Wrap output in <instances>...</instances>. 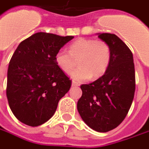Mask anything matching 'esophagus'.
<instances>
[{
  "mask_svg": "<svg viewBox=\"0 0 149 149\" xmlns=\"http://www.w3.org/2000/svg\"><path fill=\"white\" fill-rule=\"evenodd\" d=\"M72 86H79V83H77V81H72Z\"/></svg>",
  "mask_w": 149,
  "mask_h": 149,
  "instance_id": "34e87169",
  "label": "esophagus"
}]
</instances>
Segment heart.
<instances>
[{
	"instance_id": "b5f03b06",
	"label": "heart",
	"mask_w": 149,
	"mask_h": 149,
	"mask_svg": "<svg viewBox=\"0 0 149 149\" xmlns=\"http://www.w3.org/2000/svg\"><path fill=\"white\" fill-rule=\"evenodd\" d=\"M55 63L65 73H68L76 66L71 77L77 81L97 79L106 72L111 60V50L104 40L79 38L69 45L68 52L59 50L55 54Z\"/></svg>"
}]
</instances>
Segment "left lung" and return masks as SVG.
Segmentation results:
<instances>
[{"instance_id": "8db88e82", "label": "left lung", "mask_w": 149, "mask_h": 149, "mask_svg": "<svg viewBox=\"0 0 149 149\" xmlns=\"http://www.w3.org/2000/svg\"><path fill=\"white\" fill-rule=\"evenodd\" d=\"M111 50L108 69L99 79L82 84L77 110L92 130L105 133L122 123L130 109L135 91V71L133 54L114 33H99Z\"/></svg>"}]
</instances>
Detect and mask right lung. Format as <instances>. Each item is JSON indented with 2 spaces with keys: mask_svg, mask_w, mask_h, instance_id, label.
<instances>
[{
  "mask_svg": "<svg viewBox=\"0 0 149 149\" xmlns=\"http://www.w3.org/2000/svg\"><path fill=\"white\" fill-rule=\"evenodd\" d=\"M73 36L39 32L19 44L7 72L6 96L19 120L29 126L48 121L72 81L55 63V54Z\"/></svg>",
  "mask_w": 149,
  "mask_h": 149,
  "instance_id": "obj_1",
  "label": "right lung"
}]
</instances>
